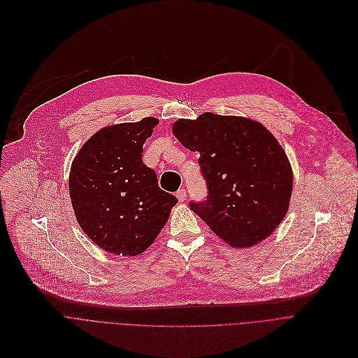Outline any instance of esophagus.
<instances>
[{
    "label": "esophagus",
    "instance_id": "esophagus-1",
    "mask_svg": "<svg viewBox=\"0 0 358 358\" xmlns=\"http://www.w3.org/2000/svg\"><path fill=\"white\" fill-rule=\"evenodd\" d=\"M176 197H178L179 201H185L186 200V190L185 189H179L176 192Z\"/></svg>",
    "mask_w": 358,
    "mask_h": 358
}]
</instances>
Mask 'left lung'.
<instances>
[{
    "label": "left lung",
    "instance_id": "left-lung-1",
    "mask_svg": "<svg viewBox=\"0 0 358 358\" xmlns=\"http://www.w3.org/2000/svg\"><path fill=\"white\" fill-rule=\"evenodd\" d=\"M173 135L199 152L206 200L190 208L229 245L248 248L271 236L287 216L294 175L276 138L258 121L204 113L178 120Z\"/></svg>",
    "mask_w": 358,
    "mask_h": 358
}]
</instances>
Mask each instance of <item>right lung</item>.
<instances>
[{
	"mask_svg": "<svg viewBox=\"0 0 358 358\" xmlns=\"http://www.w3.org/2000/svg\"><path fill=\"white\" fill-rule=\"evenodd\" d=\"M159 120L145 117L97 131L73 159L69 193L78 223L114 255L144 252L166 224L178 199L142 162V145Z\"/></svg>",
	"mask_w": 358,
	"mask_h": 358,
	"instance_id": "1",
	"label": "right lung"
}]
</instances>
